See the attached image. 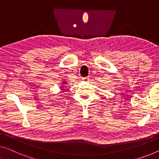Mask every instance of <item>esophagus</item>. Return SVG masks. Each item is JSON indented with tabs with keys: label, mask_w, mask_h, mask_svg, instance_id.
<instances>
[{
	"label": "esophagus",
	"mask_w": 159,
	"mask_h": 159,
	"mask_svg": "<svg viewBox=\"0 0 159 159\" xmlns=\"http://www.w3.org/2000/svg\"><path fill=\"white\" fill-rule=\"evenodd\" d=\"M82 80H83V81H84V82H89V77H83V78H82Z\"/></svg>",
	"instance_id": "obj_1"
}]
</instances>
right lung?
<instances>
[{
    "instance_id": "right-lung-1",
    "label": "right lung",
    "mask_w": 159,
    "mask_h": 159,
    "mask_svg": "<svg viewBox=\"0 0 159 159\" xmlns=\"http://www.w3.org/2000/svg\"><path fill=\"white\" fill-rule=\"evenodd\" d=\"M67 82H65V81H63V82H62V87H61V89H62V90H64V89H65L64 88L67 87Z\"/></svg>"
}]
</instances>
